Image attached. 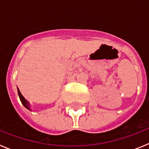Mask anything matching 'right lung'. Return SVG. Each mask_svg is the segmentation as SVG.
Segmentation results:
<instances>
[{"instance_id": "obj_1", "label": "right lung", "mask_w": 149, "mask_h": 149, "mask_svg": "<svg viewBox=\"0 0 149 149\" xmlns=\"http://www.w3.org/2000/svg\"><path fill=\"white\" fill-rule=\"evenodd\" d=\"M18 96H19V98H20V100H21V102H22V104L24 105V107H25L26 108L28 109L29 110H30V103H29L28 101H27L25 98H24V96L22 95V93H20V91H19V89H18Z\"/></svg>"}]
</instances>
